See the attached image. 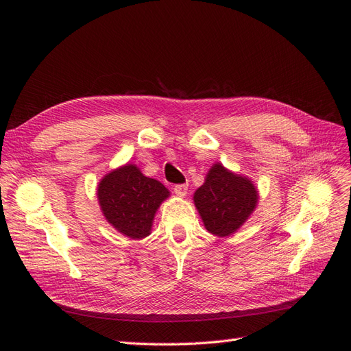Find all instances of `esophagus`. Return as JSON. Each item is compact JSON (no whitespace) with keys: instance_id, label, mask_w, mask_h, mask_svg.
Wrapping results in <instances>:
<instances>
[{"instance_id":"1","label":"esophagus","mask_w":351,"mask_h":351,"mask_svg":"<svg viewBox=\"0 0 351 351\" xmlns=\"http://www.w3.org/2000/svg\"><path fill=\"white\" fill-rule=\"evenodd\" d=\"M187 189H189L187 184H176L174 186V192H176L177 196H186L187 195Z\"/></svg>"}]
</instances>
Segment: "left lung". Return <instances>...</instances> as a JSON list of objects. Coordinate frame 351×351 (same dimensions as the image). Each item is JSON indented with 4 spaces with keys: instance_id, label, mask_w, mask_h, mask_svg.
<instances>
[{
    "instance_id": "left-lung-1",
    "label": "left lung",
    "mask_w": 351,
    "mask_h": 351,
    "mask_svg": "<svg viewBox=\"0 0 351 351\" xmlns=\"http://www.w3.org/2000/svg\"><path fill=\"white\" fill-rule=\"evenodd\" d=\"M193 199L206 230L226 237L240 228L256 208L258 190L249 178L215 164Z\"/></svg>"
}]
</instances>
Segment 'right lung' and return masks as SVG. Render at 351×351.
<instances>
[{"mask_svg": "<svg viewBox=\"0 0 351 351\" xmlns=\"http://www.w3.org/2000/svg\"><path fill=\"white\" fill-rule=\"evenodd\" d=\"M168 195L164 184L145 177L132 164L105 176L98 187L105 218L115 230L134 240L149 234L155 212Z\"/></svg>", "mask_w": 351, "mask_h": 351, "instance_id": "1", "label": "right lung"}]
</instances>
